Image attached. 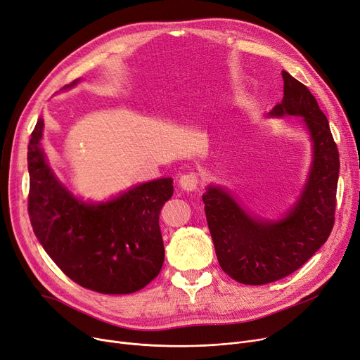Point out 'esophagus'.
<instances>
[{"label":"esophagus","instance_id":"esophagus-1","mask_svg":"<svg viewBox=\"0 0 360 360\" xmlns=\"http://www.w3.org/2000/svg\"><path fill=\"white\" fill-rule=\"evenodd\" d=\"M198 184H200V178L197 174H184L179 178V186L184 191H195L198 188Z\"/></svg>","mask_w":360,"mask_h":360}]
</instances>
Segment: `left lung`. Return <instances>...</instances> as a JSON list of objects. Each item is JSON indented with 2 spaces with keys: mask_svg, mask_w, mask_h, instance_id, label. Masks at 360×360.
I'll return each mask as SVG.
<instances>
[{
  "mask_svg": "<svg viewBox=\"0 0 360 360\" xmlns=\"http://www.w3.org/2000/svg\"><path fill=\"white\" fill-rule=\"evenodd\" d=\"M284 97L269 115L302 116L314 141V163L304 190L288 214L264 222L245 213L228 193L209 186L202 194L219 264L245 285L283 279L314 256L335 221L338 148L330 123L309 88L283 70Z\"/></svg>",
  "mask_w": 360,
  "mask_h": 360,
  "instance_id": "obj_1",
  "label": "left lung"
}]
</instances>
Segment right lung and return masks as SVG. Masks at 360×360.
I'll return each mask as SVG.
<instances>
[{
  "label": "right lung",
  "mask_w": 360,
  "mask_h": 360,
  "mask_svg": "<svg viewBox=\"0 0 360 360\" xmlns=\"http://www.w3.org/2000/svg\"><path fill=\"white\" fill-rule=\"evenodd\" d=\"M39 117L27 146V212L41 245L76 284L101 294H131L159 275L165 247L159 214L174 194L170 178L88 205L54 176L41 148Z\"/></svg>",
  "instance_id": "add662e5"
}]
</instances>
